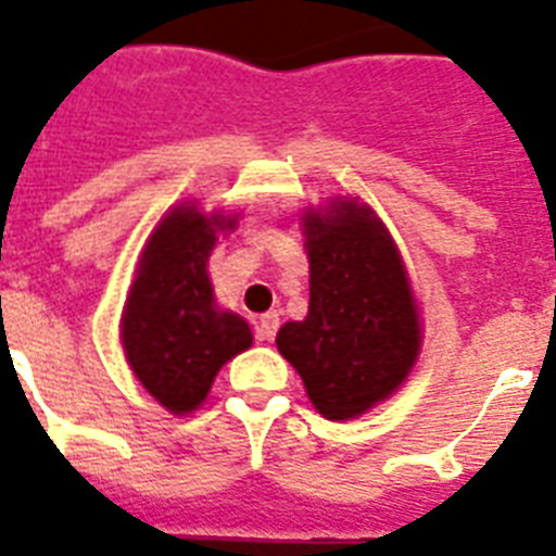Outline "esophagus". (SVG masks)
Masks as SVG:
<instances>
[{"instance_id": "obj_1", "label": "esophagus", "mask_w": 556, "mask_h": 556, "mask_svg": "<svg viewBox=\"0 0 556 556\" xmlns=\"http://www.w3.org/2000/svg\"><path fill=\"white\" fill-rule=\"evenodd\" d=\"M277 329H279V314L277 312L262 314L260 320H256V340L270 343V340L277 338Z\"/></svg>"}]
</instances>
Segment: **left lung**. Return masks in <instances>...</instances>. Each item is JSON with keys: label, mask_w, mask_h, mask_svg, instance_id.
Wrapping results in <instances>:
<instances>
[{"label": "left lung", "mask_w": 556, "mask_h": 556, "mask_svg": "<svg viewBox=\"0 0 556 556\" xmlns=\"http://www.w3.org/2000/svg\"><path fill=\"white\" fill-rule=\"evenodd\" d=\"M305 248L308 317L286 323L277 349L320 415L343 421L401 387L421 346L418 312L395 244L357 201L305 216Z\"/></svg>", "instance_id": "1"}]
</instances>
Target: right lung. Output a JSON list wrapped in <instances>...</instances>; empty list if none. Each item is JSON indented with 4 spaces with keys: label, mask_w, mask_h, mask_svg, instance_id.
Masks as SVG:
<instances>
[{
    "label": "right lung",
    "mask_w": 556,
    "mask_h": 556,
    "mask_svg": "<svg viewBox=\"0 0 556 556\" xmlns=\"http://www.w3.org/2000/svg\"><path fill=\"white\" fill-rule=\"evenodd\" d=\"M225 227L233 222L201 216L195 207L173 210L150 236L126 303V361L173 413L195 409L216 371L253 343L248 323L218 312L213 300L207 256Z\"/></svg>",
    "instance_id": "right-lung-1"
}]
</instances>
